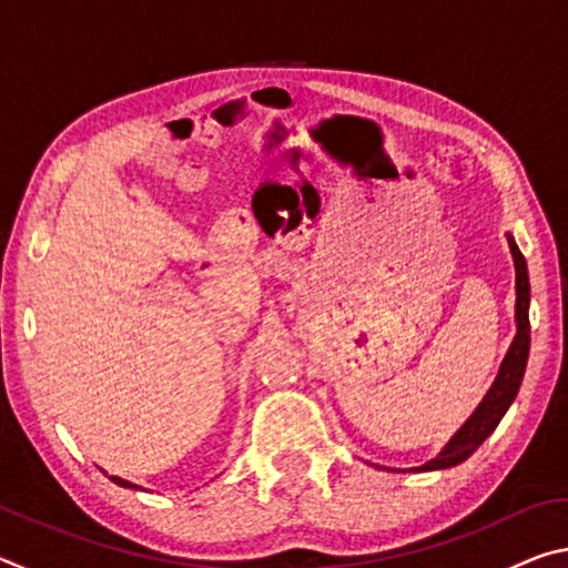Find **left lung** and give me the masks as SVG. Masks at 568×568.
Instances as JSON below:
<instances>
[{
  "mask_svg": "<svg viewBox=\"0 0 568 568\" xmlns=\"http://www.w3.org/2000/svg\"><path fill=\"white\" fill-rule=\"evenodd\" d=\"M508 245H511L514 265H516V323H518L516 338L506 353L501 371H498L491 390H488L486 398L480 400V406L476 408L474 416L464 423V428L450 438V444L440 450L434 460H428L426 466L413 468V470L450 468V466H458L460 460H466L498 426V420L504 418V413L516 398L518 386H521L526 361H528V343H531V333H528L531 331V323H528V273H526V261L521 250H518V245L514 243V237H508Z\"/></svg>",
  "mask_w": 568,
  "mask_h": 568,
  "instance_id": "obj_1",
  "label": "left lung"
}]
</instances>
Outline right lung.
I'll use <instances>...</instances> for the list:
<instances>
[{
	"mask_svg": "<svg viewBox=\"0 0 568 568\" xmlns=\"http://www.w3.org/2000/svg\"><path fill=\"white\" fill-rule=\"evenodd\" d=\"M112 480H114V484H118V486H128V488H138V486H134V484H130V480H122V478H118V476H112Z\"/></svg>",
	"mask_w": 568,
	"mask_h": 568,
	"instance_id": "1",
	"label": "right lung"
}]
</instances>
